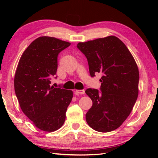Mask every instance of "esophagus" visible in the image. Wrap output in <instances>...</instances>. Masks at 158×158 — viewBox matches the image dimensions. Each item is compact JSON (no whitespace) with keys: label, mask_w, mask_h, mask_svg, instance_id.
<instances>
[{"label":"esophagus","mask_w":158,"mask_h":158,"mask_svg":"<svg viewBox=\"0 0 158 158\" xmlns=\"http://www.w3.org/2000/svg\"><path fill=\"white\" fill-rule=\"evenodd\" d=\"M75 94L79 95V94H85V90L84 89H77L75 90Z\"/></svg>","instance_id":"1"}]
</instances>
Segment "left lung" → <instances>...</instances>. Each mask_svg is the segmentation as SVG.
Segmentation results:
<instances>
[{
	"label": "left lung",
	"instance_id": "obj_1",
	"mask_svg": "<svg viewBox=\"0 0 158 158\" xmlns=\"http://www.w3.org/2000/svg\"><path fill=\"white\" fill-rule=\"evenodd\" d=\"M77 48L88 60L90 76L102 75L100 91L88 88L92 106L85 115L92 129L108 132L129 116L139 94V73L132 55L115 36L79 43Z\"/></svg>",
	"mask_w": 158,
	"mask_h": 158
}]
</instances>
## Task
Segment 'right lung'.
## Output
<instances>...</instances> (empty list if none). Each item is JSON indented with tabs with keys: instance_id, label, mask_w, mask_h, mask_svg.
<instances>
[{
	"instance_id": "add662e5",
	"label": "right lung",
	"mask_w": 158,
	"mask_h": 158,
	"mask_svg": "<svg viewBox=\"0 0 158 158\" xmlns=\"http://www.w3.org/2000/svg\"><path fill=\"white\" fill-rule=\"evenodd\" d=\"M70 45L54 37H39L23 53L15 72V92L21 109L45 132L62 126L73 98L71 90L50 85L53 77L57 78L58 56Z\"/></svg>"
}]
</instances>
